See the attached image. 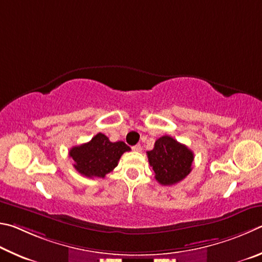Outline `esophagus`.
I'll return each instance as SVG.
<instances>
[{
    "mask_svg": "<svg viewBox=\"0 0 262 262\" xmlns=\"http://www.w3.org/2000/svg\"><path fill=\"white\" fill-rule=\"evenodd\" d=\"M132 149H134L135 152H141V145L137 144V145L134 146V147H132Z\"/></svg>",
    "mask_w": 262,
    "mask_h": 262,
    "instance_id": "34e87169",
    "label": "esophagus"
}]
</instances>
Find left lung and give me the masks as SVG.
Segmentation results:
<instances>
[{"label":"left lung","mask_w":262,"mask_h":262,"mask_svg":"<svg viewBox=\"0 0 262 262\" xmlns=\"http://www.w3.org/2000/svg\"><path fill=\"white\" fill-rule=\"evenodd\" d=\"M148 162L161 185H173L189 175L194 160L193 152L170 136H163L147 152Z\"/></svg>","instance_id":"left-lung-1"}]
</instances>
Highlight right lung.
Wrapping results in <instances>:
<instances>
[{
	"label": "right lung",
	"mask_w": 262,
	"mask_h": 262,
	"mask_svg": "<svg viewBox=\"0 0 262 262\" xmlns=\"http://www.w3.org/2000/svg\"><path fill=\"white\" fill-rule=\"evenodd\" d=\"M131 148L123 143H112L107 136L98 134L89 143L75 146L69 155L75 161L76 170L90 178H103L118 164L122 154Z\"/></svg>",
	"instance_id": "right-lung-1"
}]
</instances>
